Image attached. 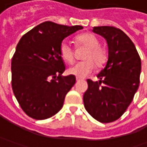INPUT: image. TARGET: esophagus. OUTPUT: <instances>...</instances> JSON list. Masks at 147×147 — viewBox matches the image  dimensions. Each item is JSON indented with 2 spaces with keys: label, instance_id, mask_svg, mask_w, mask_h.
Wrapping results in <instances>:
<instances>
[{
  "label": "esophagus",
  "instance_id": "34e87169",
  "mask_svg": "<svg viewBox=\"0 0 147 147\" xmlns=\"http://www.w3.org/2000/svg\"><path fill=\"white\" fill-rule=\"evenodd\" d=\"M79 81H81V78H76V82H79Z\"/></svg>",
  "mask_w": 147,
  "mask_h": 147
}]
</instances>
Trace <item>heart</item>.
I'll use <instances>...</instances> for the list:
<instances>
[{
	"label": "heart",
	"instance_id": "heart-1",
	"mask_svg": "<svg viewBox=\"0 0 147 147\" xmlns=\"http://www.w3.org/2000/svg\"><path fill=\"white\" fill-rule=\"evenodd\" d=\"M76 47H84L88 51L83 55L84 61L77 63L69 69V73L78 78H83L88 76L95 69L106 63L108 59V52L104 47L100 45V40L92 33L84 32L75 37ZM59 55L62 59L69 64L74 60V51L69 43L63 42L59 46Z\"/></svg>",
	"mask_w": 147,
	"mask_h": 147
}]
</instances>
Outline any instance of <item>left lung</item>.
Here are the masks:
<instances>
[{"mask_svg": "<svg viewBox=\"0 0 147 147\" xmlns=\"http://www.w3.org/2000/svg\"><path fill=\"white\" fill-rule=\"evenodd\" d=\"M92 31L104 37L109 48L108 61L100 72L99 82L88 79L83 95L85 109L100 123L119 119L133 101L139 87L141 58L132 40L112 26L94 27Z\"/></svg>", "mask_w": 147, "mask_h": 147, "instance_id": "left-lung-1", "label": "left lung"}]
</instances>
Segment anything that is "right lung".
Masks as SVG:
<instances>
[{
	"instance_id": "add662e5",
	"label": "right lung",
	"mask_w": 147,
	"mask_h": 147,
	"mask_svg": "<svg viewBox=\"0 0 147 147\" xmlns=\"http://www.w3.org/2000/svg\"><path fill=\"white\" fill-rule=\"evenodd\" d=\"M82 26L47 21L21 37L11 61V85L20 107L34 119H49L63 107L65 96L76 82L61 77L65 66L59 46Z\"/></svg>"
}]
</instances>
